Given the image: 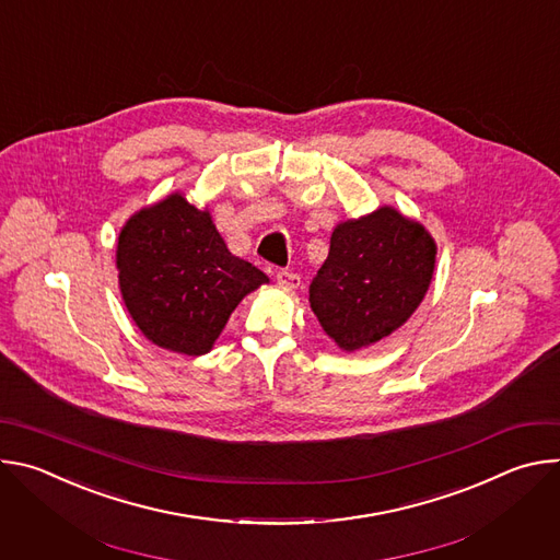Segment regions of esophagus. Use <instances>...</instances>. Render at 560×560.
Masks as SVG:
<instances>
[{"instance_id":"esophagus-1","label":"esophagus","mask_w":560,"mask_h":560,"mask_svg":"<svg viewBox=\"0 0 560 560\" xmlns=\"http://www.w3.org/2000/svg\"><path fill=\"white\" fill-rule=\"evenodd\" d=\"M277 283H279L281 288H285V290H296L299 283H301V277L294 275V272H290V270H281V272L277 275Z\"/></svg>"}]
</instances>
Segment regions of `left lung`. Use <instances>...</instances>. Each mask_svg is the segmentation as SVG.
<instances>
[{
  "instance_id": "obj_1",
  "label": "left lung",
  "mask_w": 560,
  "mask_h": 560,
  "mask_svg": "<svg viewBox=\"0 0 560 560\" xmlns=\"http://www.w3.org/2000/svg\"><path fill=\"white\" fill-rule=\"evenodd\" d=\"M432 234L398 210L339 223L330 253L310 283V307L346 352L368 348L401 328L434 275Z\"/></svg>"
}]
</instances>
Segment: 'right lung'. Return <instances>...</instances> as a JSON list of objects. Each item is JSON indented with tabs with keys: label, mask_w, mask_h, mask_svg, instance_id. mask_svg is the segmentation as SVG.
I'll use <instances>...</instances> for the list:
<instances>
[{
	"label": "right lung",
	"mask_w": 560,
	"mask_h": 560,
	"mask_svg": "<svg viewBox=\"0 0 560 560\" xmlns=\"http://www.w3.org/2000/svg\"><path fill=\"white\" fill-rule=\"evenodd\" d=\"M117 270L124 303L143 337L188 357L210 352L238 301L268 283L259 268L228 250L210 212L182 192L126 221Z\"/></svg>",
	"instance_id": "right-lung-1"
}]
</instances>
